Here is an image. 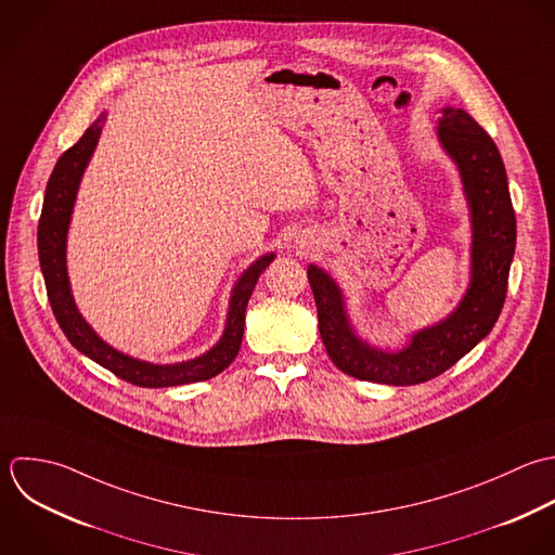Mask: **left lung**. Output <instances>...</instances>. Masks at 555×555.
<instances>
[{"instance_id":"left-lung-1","label":"left lung","mask_w":555,"mask_h":555,"mask_svg":"<svg viewBox=\"0 0 555 555\" xmlns=\"http://www.w3.org/2000/svg\"><path fill=\"white\" fill-rule=\"evenodd\" d=\"M439 138L459 162L474 216V276L461 307L439 326L417 333L409 348L389 354L354 337L337 285L320 268L307 270L326 352L344 374L359 380L404 387L441 376L491 333L506 300L517 218L502 155L465 109L443 107Z\"/></svg>"}]
</instances>
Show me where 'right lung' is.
I'll use <instances>...</instances> for the list:
<instances>
[{
  "mask_svg": "<svg viewBox=\"0 0 555 555\" xmlns=\"http://www.w3.org/2000/svg\"><path fill=\"white\" fill-rule=\"evenodd\" d=\"M103 118L94 120L86 133L66 149L49 181L42 203V214L38 220V259L40 270L44 276L47 298L53 309V315L62 328V333L68 337V341L86 357H90L94 363L109 370L114 376L138 385V387H177L198 380H209L216 374H220L224 367L231 365V361L237 357L244 335V313L248 298L255 289V283L259 274L268 268V263L274 259V255H266L257 259L237 281L233 296H231V309L227 318V331L222 339L211 348L207 354L177 365H151L144 361H135L131 357H125L103 344L92 328L81 320V315L75 309L68 279H66V261H64V244H66V229L70 220V209L75 203L77 185L81 179V172L94 151V144L99 140Z\"/></svg>",
  "mask_w": 555,
  "mask_h": 555,
  "instance_id": "right-lung-1",
  "label": "right lung"
}]
</instances>
